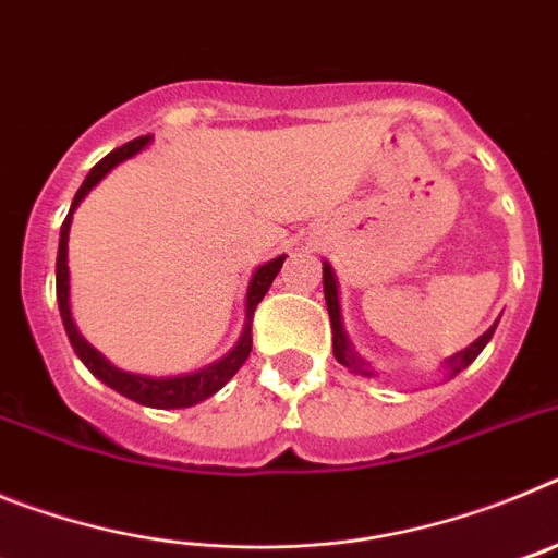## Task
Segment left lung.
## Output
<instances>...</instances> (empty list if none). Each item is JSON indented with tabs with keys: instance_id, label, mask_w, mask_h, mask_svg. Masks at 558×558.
<instances>
[{
	"instance_id": "left-lung-1",
	"label": "left lung",
	"mask_w": 558,
	"mask_h": 558,
	"mask_svg": "<svg viewBox=\"0 0 558 558\" xmlns=\"http://www.w3.org/2000/svg\"><path fill=\"white\" fill-rule=\"evenodd\" d=\"M324 299H327V310H329V322H332V352H335V360H338L340 366H347L349 372L354 374H363V377H374V368L368 360L360 357L357 352H354L352 340H349L347 335V327H343V315H340V284H338V276H335L332 265L324 259ZM500 322V318H497ZM497 322L492 324L486 332L481 335L477 340H472L470 347L461 349V352H456L452 357H447L445 363H441V374H445V379H452L456 374H461L463 368L470 366L472 360L477 357V354L483 352V347L489 343L492 335H495L497 329Z\"/></svg>"
}]
</instances>
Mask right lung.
I'll use <instances>...</instances> for the list:
<instances>
[{"mask_svg": "<svg viewBox=\"0 0 558 558\" xmlns=\"http://www.w3.org/2000/svg\"><path fill=\"white\" fill-rule=\"evenodd\" d=\"M153 142V136H140V140L128 142V145L117 147L100 161V165L92 167V172L86 175V181L77 190L75 201L69 206V215L61 226V240H58V263H56V290H58V310H61V322L63 329L69 335V343L75 349L77 357L83 360V366L88 372L95 374L97 379H102L108 388H113L122 397L133 399V402H140V405L147 408H192L209 399L211 393H218L220 388L229 383L231 377L236 374V368L243 366L245 357L251 352V318H254L256 304L263 302V295L268 293V288L274 284L276 274L282 270L284 254L270 259V263L259 265V268L251 274L248 288H245V318H243V332L236 338L234 347L223 354L220 360L209 363V366L198 368V372L190 374H172V377H147V374H133V372H122L111 363V360L102 357L92 343L81 335L77 329L75 318H72V304H69V229H72V215H75L77 206L83 204L88 192L95 190L102 179H106L108 172L113 170L117 165H122L125 159H133L136 153L145 150L147 145Z\"/></svg>", "mask_w": 558, "mask_h": 558, "instance_id": "right-lung-1", "label": "right lung"}]
</instances>
